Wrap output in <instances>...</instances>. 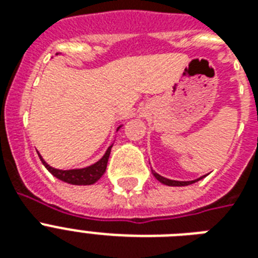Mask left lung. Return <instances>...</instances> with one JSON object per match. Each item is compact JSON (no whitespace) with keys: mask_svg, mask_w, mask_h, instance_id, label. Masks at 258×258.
I'll use <instances>...</instances> for the list:
<instances>
[{"mask_svg":"<svg viewBox=\"0 0 258 258\" xmlns=\"http://www.w3.org/2000/svg\"><path fill=\"white\" fill-rule=\"evenodd\" d=\"M151 171H153L154 176H155V178H157V179L159 180L161 183L167 184V186H187V184H191V183H194V182H198V180L202 179V178H205V176H206V175H204V176H201V178H198V179H194V180H172V179H167V178H165V176L159 175V174L154 171L153 169H151Z\"/></svg>","mask_w":258,"mask_h":258,"instance_id":"8db88e82","label":"left lung"}]
</instances>
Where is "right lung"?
<instances>
[{
  "mask_svg": "<svg viewBox=\"0 0 258 258\" xmlns=\"http://www.w3.org/2000/svg\"><path fill=\"white\" fill-rule=\"evenodd\" d=\"M120 128V127H119ZM111 149L112 146H109L105 154L101 157L100 161H97L96 163L88 166V167H84V169H74V170H58L54 169L52 166H49L46 163L42 157L38 154V157L41 159L42 165L45 166L46 170L52 174L53 176H56L57 179L62 180V182H67V183L71 184H93L95 182L100 179L101 175L105 172L107 169V163H108L109 153H111Z\"/></svg>",
  "mask_w": 258,
  "mask_h": 258,
  "instance_id": "obj_1",
  "label": "right lung"
}]
</instances>
